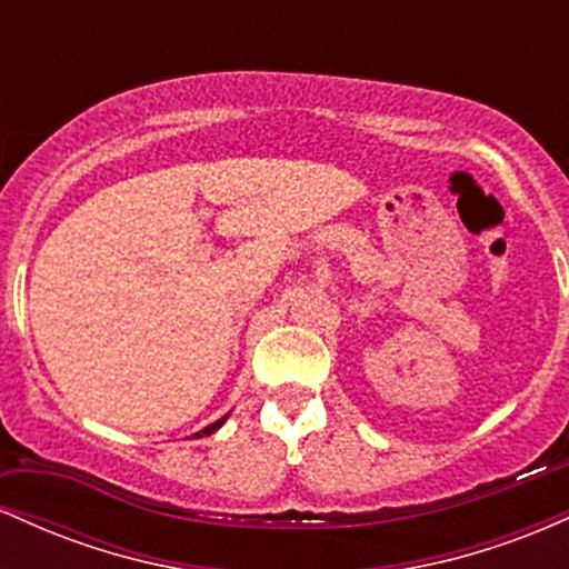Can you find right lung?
<instances>
[{
    "label": "right lung",
    "mask_w": 569,
    "mask_h": 569,
    "mask_svg": "<svg viewBox=\"0 0 569 569\" xmlns=\"http://www.w3.org/2000/svg\"><path fill=\"white\" fill-rule=\"evenodd\" d=\"M227 417H230V415H224V417H221V420H217V422H211V426H208V428H202V433H206V436H211V433H213V430H219L221 426H224V420H227ZM202 433H198V436H202Z\"/></svg>",
    "instance_id": "1"
}]
</instances>
